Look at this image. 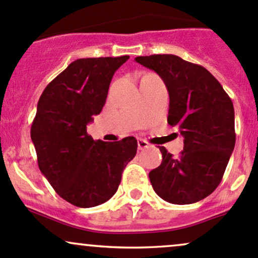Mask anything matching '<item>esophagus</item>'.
<instances>
[{
  "label": "esophagus",
  "mask_w": 258,
  "mask_h": 258,
  "mask_svg": "<svg viewBox=\"0 0 258 258\" xmlns=\"http://www.w3.org/2000/svg\"><path fill=\"white\" fill-rule=\"evenodd\" d=\"M137 144H138V149H140V151H143V149L148 148L149 147V143L144 140H138Z\"/></svg>",
  "instance_id": "obj_1"
}]
</instances>
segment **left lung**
<instances>
[{
	"label": "left lung",
	"instance_id": "obj_1",
	"mask_svg": "<svg viewBox=\"0 0 258 258\" xmlns=\"http://www.w3.org/2000/svg\"><path fill=\"white\" fill-rule=\"evenodd\" d=\"M169 92L168 123L183 137L174 158L161 147L163 160L149 172L155 194L174 205H191L218 187L235 147L233 101L209 71L176 55L138 56Z\"/></svg>",
	"mask_w": 258,
	"mask_h": 258
}]
</instances>
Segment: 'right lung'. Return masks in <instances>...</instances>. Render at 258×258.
Segmentation results:
<instances>
[{"label": "right lung", "mask_w": 258, "mask_h": 258, "mask_svg": "<svg viewBox=\"0 0 258 258\" xmlns=\"http://www.w3.org/2000/svg\"><path fill=\"white\" fill-rule=\"evenodd\" d=\"M130 58H78L39 99L30 137L41 174L60 197L81 208L106 202L137 153V140L94 141L87 124L100 114L114 73Z\"/></svg>", "instance_id": "1"}]
</instances>
